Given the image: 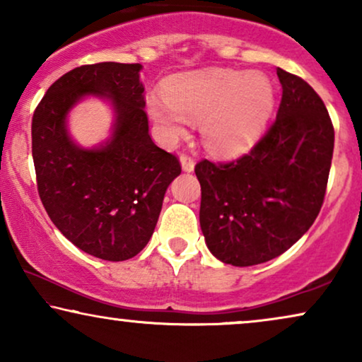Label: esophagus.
Listing matches in <instances>:
<instances>
[{"label":"esophagus","mask_w":362,"mask_h":362,"mask_svg":"<svg viewBox=\"0 0 362 362\" xmlns=\"http://www.w3.org/2000/svg\"><path fill=\"white\" fill-rule=\"evenodd\" d=\"M180 161H181V166H182V171L186 173H191L194 170V160L189 155H181L180 156Z\"/></svg>","instance_id":"1"}]
</instances>
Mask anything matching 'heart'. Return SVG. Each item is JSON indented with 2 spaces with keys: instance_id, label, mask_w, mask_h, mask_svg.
Returning <instances> with one entry per match:
<instances>
[{
  "instance_id": "obj_1",
  "label": "heart",
  "mask_w": 362,
  "mask_h": 362,
  "mask_svg": "<svg viewBox=\"0 0 362 362\" xmlns=\"http://www.w3.org/2000/svg\"><path fill=\"white\" fill-rule=\"evenodd\" d=\"M274 87L259 72L209 69L173 78L168 97L151 95L150 115L168 141L202 122L206 145L222 155H240L259 140L274 110Z\"/></svg>"
}]
</instances>
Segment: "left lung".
<instances>
[{"label": "left lung", "instance_id": "left-lung-1", "mask_svg": "<svg viewBox=\"0 0 362 362\" xmlns=\"http://www.w3.org/2000/svg\"><path fill=\"white\" fill-rule=\"evenodd\" d=\"M281 102L265 135L234 161L201 160L199 222L224 264H264L290 249L323 206L334 128L310 83L276 69Z\"/></svg>", "mask_w": 362, "mask_h": 362}]
</instances>
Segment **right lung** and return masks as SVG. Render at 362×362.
Masks as SVG:
<instances>
[{
	"label": "right lung",
	"instance_id": "obj_1",
	"mask_svg": "<svg viewBox=\"0 0 362 362\" xmlns=\"http://www.w3.org/2000/svg\"><path fill=\"white\" fill-rule=\"evenodd\" d=\"M141 64L100 62L72 69L47 88L33 115V160L44 209L62 235L97 259L135 257L153 235L180 160L148 133ZM86 95L107 96L114 135L93 151L68 136L66 113Z\"/></svg>",
	"mask_w": 362,
	"mask_h": 362
}]
</instances>
